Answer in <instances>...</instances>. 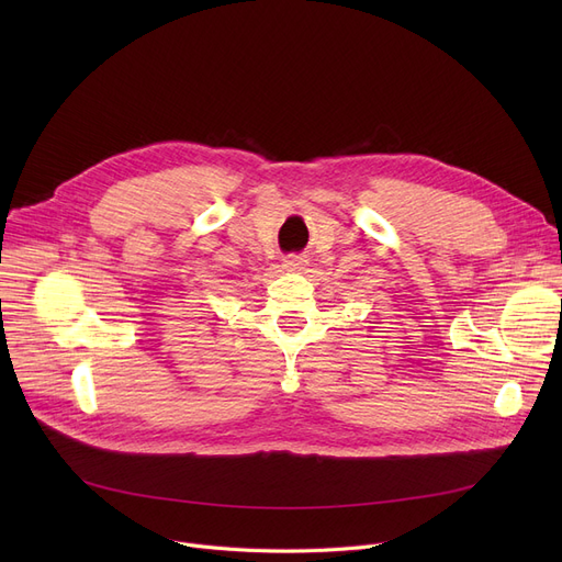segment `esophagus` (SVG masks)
<instances>
[{
    "instance_id": "34e87169",
    "label": "esophagus",
    "mask_w": 562,
    "mask_h": 562,
    "mask_svg": "<svg viewBox=\"0 0 562 562\" xmlns=\"http://www.w3.org/2000/svg\"><path fill=\"white\" fill-rule=\"evenodd\" d=\"M284 269L286 271H291V273H296V271H305V266H307V257L305 255H289V257H284Z\"/></svg>"
}]
</instances>
